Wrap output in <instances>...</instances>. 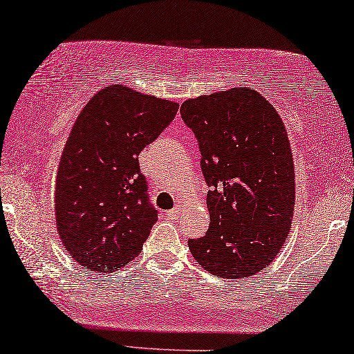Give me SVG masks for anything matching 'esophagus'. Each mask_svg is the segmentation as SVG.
Masks as SVG:
<instances>
[{"mask_svg": "<svg viewBox=\"0 0 354 354\" xmlns=\"http://www.w3.org/2000/svg\"><path fill=\"white\" fill-rule=\"evenodd\" d=\"M180 214H181V205L176 204L171 210H168L167 216H168L169 218H178V217H180Z\"/></svg>", "mask_w": 354, "mask_h": 354, "instance_id": "esophagus-1", "label": "esophagus"}]
</instances>
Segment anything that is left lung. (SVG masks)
<instances>
[{"label":"left lung","instance_id":"left-lung-1","mask_svg":"<svg viewBox=\"0 0 354 354\" xmlns=\"http://www.w3.org/2000/svg\"><path fill=\"white\" fill-rule=\"evenodd\" d=\"M181 118L198 137L210 225L187 241L212 274H257L283 248L296 205L290 142L274 106L258 91L232 88L187 100Z\"/></svg>","mask_w":354,"mask_h":354}]
</instances>
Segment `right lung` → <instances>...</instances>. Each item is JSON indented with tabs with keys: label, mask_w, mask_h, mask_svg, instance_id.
I'll return each mask as SVG.
<instances>
[{
	"label": "right lung",
	"mask_w": 354,
	"mask_h": 354,
	"mask_svg": "<svg viewBox=\"0 0 354 354\" xmlns=\"http://www.w3.org/2000/svg\"><path fill=\"white\" fill-rule=\"evenodd\" d=\"M176 111L178 102L109 84L78 114L58 163L55 221L66 252L86 270L115 271L140 253L158 217L138 153Z\"/></svg>",
	"instance_id": "right-lung-1"
}]
</instances>
